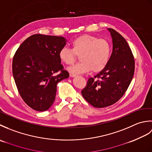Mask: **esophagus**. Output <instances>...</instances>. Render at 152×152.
Returning <instances> with one entry per match:
<instances>
[{
	"instance_id": "obj_1",
	"label": "esophagus",
	"mask_w": 152,
	"mask_h": 152,
	"mask_svg": "<svg viewBox=\"0 0 152 152\" xmlns=\"http://www.w3.org/2000/svg\"><path fill=\"white\" fill-rule=\"evenodd\" d=\"M70 76L72 77V78H73V77H76V74H72V73H70Z\"/></svg>"
}]
</instances>
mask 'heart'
<instances>
[{
    "label": "heart",
    "instance_id": "1",
    "mask_svg": "<svg viewBox=\"0 0 152 152\" xmlns=\"http://www.w3.org/2000/svg\"><path fill=\"white\" fill-rule=\"evenodd\" d=\"M110 52L111 47L108 41L85 34L72 41V49L61 48L59 52V57L63 63L70 65L76 61V55L80 56L81 62L68 69L72 74H84L91 70L98 72L106 66Z\"/></svg>",
    "mask_w": 152,
    "mask_h": 152
}]
</instances>
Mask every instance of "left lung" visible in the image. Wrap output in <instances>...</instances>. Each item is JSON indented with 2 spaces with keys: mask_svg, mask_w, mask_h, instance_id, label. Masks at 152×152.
<instances>
[{
  "mask_svg": "<svg viewBox=\"0 0 152 152\" xmlns=\"http://www.w3.org/2000/svg\"><path fill=\"white\" fill-rule=\"evenodd\" d=\"M112 38L113 50L108 62L95 80L90 78L82 94L95 108L114 104L125 94L133 78L134 60L130 47L120 34L108 28Z\"/></svg>",
  "mask_w": 152,
  "mask_h": 152,
  "instance_id": "1",
  "label": "left lung"
}]
</instances>
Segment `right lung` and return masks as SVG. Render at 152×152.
Masks as SVG:
<instances>
[{
    "label": "right lung",
    "mask_w": 152,
    "mask_h": 152,
    "mask_svg": "<svg viewBox=\"0 0 152 152\" xmlns=\"http://www.w3.org/2000/svg\"><path fill=\"white\" fill-rule=\"evenodd\" d=\"M66 42L63 37L34 34L14 55L12 72L16 86L25 102L35 110L49 109L56 99L57 83L69 77L59 57Z\"/></svg>",
    "instance_id": "1"
}]
</instances>
